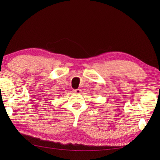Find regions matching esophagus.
<instances>
[{
	"mask_svg": "<svg viewBox=\"0 0 160 160\" xmlns=\"http://www.w3.org/2000/svg\"><path fill=\"white\" fill-rule=\"evenodd\" d=\"M73 92L75 94H80L81 92L80 89H76V90H73Z\"/></svg>",
	"mask_w": 160,
	"mask_h": 160,
	"instance_id": "obj_1",
	"label": "esophagus"
}]
</instances>
